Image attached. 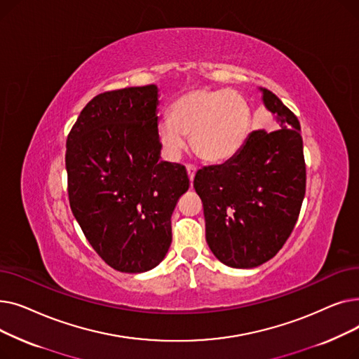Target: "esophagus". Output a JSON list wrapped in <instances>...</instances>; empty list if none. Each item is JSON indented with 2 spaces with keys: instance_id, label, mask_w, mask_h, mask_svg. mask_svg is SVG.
I'll list each match as a JSON object with an SVG mask.
<instances>
[{
  "instance_id": "esophagus-1",
  "label": "esophagus",
  "mask_w": 359,
  "mask_h": 359,
  "mask_svg": "<svg viewBox=\"0 0 359 359\" xmlns=\"http://www.w3.org/2000/svg\"><path fill=\"white\" fill-rule=\"evenodd\" d=\"M186 172H187V177H189L191 183L194 182V177H195V173H196V167L192 165V164H187L186 165Z\"/></svg>"
}]
</instances>
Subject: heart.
<instances>
[{
	"instance_id": "heart-1",
	"label": "heart",
	"mask_w": 359,
	"mask_h": 359,
	"mask_svg": "<svg viewBox=\"0 0 359 359\" xmlns=\"http://www.w3.org/2000/svg\"><path fill=\"white\" fill-rule=\"evenodd\" d=\"M252 109L233 90L196 88L177 97L170 118L157 126V137L170 158H177L191 135L195 153L208 163H225L246 147L252 132Z\"/></svg>"
}]
</instances>
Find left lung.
<instances>
[{
    "label": "left lung",
    "instance_id": "1",
    "mask_svg": "<svg viewBox=\"0 0 359 359\" xmlns=\"http://www.w3.org/2000/svg\"><path fill=\"white\" fill-rule=\"evenodd\" d=\"M260 91L280 129L253 130L237 157L203 167L194 180L206 243L224 265L240 269L256 268L282 249L306 195L299 122L272 91Z\"/></svg>",
    "mask_w": 359,
    "mask_h": 359
}]
</instances>
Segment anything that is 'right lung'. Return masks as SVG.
Listing matches in <instances>:
<instances>
[{
	"label": "right lung",
	"instance_id": "add662e5",
	"mask_svg": "<svg viewBox=\"0 0 359 359\" xmlns=\"http://www.w3.org/2000/svg\"><path fill=\"white\" fill-rule=\"evenodd\" d=\"M158 88L99 94L67 138L71 211L109 266L125 273L156 268L172 244V214L189 189L182 164L160 160Z\"/></svg>",
	"mask_w": 359,
	"mask_h": 359
}]
</instances>
